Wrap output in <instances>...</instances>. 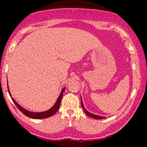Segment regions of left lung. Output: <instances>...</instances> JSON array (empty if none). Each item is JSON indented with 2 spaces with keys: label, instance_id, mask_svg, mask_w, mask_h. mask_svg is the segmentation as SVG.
<instances>
[{
  "label": "left lung",
  "instance_id": "left-lung-1",
  "mask_svg": "<svg viewBox=\"0 0 147 147\" xmlns=\"http://www.w3.org/2000/svg\"><path fill=\"white\" fill-rule=\"evenodd\" d=\"M81 106H82L83 110H84V111L85 112V114H86V115H87V116H88V117L94 118V119H104V118H106V117H100V116H98V115H93V114H92V113H90V112H88L87 110L85 109V108H84V104H83L82 98H81Z\"/></svg>",
  "mask_w": 147,
  "mask_h": 147
}]
</instances>
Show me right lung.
<instances>
[{
	"mask_svg": "<svg viewBox=\"0 0 147 147\" xmlns=\"http://www.w3.org/2000/svg\"><path fill=\"white\" fill-rule=\"evenodd\" d=\"M65 87L63 88V90H61V94L58 97L57 101H56L55 104L54 105L53 107H52L50 110H47V111H44V112H30L28 111V110L24 109V108H22L21 106H20L19 104H18L16 101L14 100L13 98H11L12 101H13V103L15 104V105L17 106V108L19 109L20 111L22 112V113L26 117L32 118V119H45V118H48L52 117L53 116L54 114L56 113L58 111V110L59 109V107H60V104H61V99H62L63 97V93L65 91ZM8 91L9 93L10 96H11V95L9 90V87H8Z\"/></svg>",
	"mask_w": 147,
	"mask_h": 147,
	"instance_id": "add662e5",
	"label": "right lung"
}]
</instances>
